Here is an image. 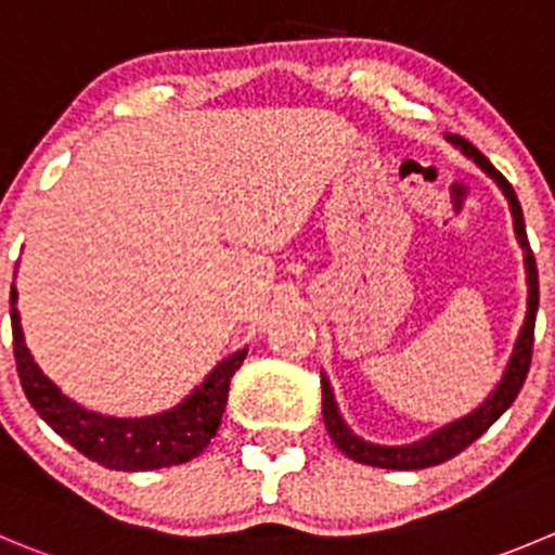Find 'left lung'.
Returning <instances> with one entry per match:
<instances>
[{"mask_svg": "<svg viewBox=\"0 0 555 555\" xmlns=\"http://www.w3.org/2000/svg\"><path fill=\"white\" fill-rule=\"evenodd\" d=\"M447 141L452 146L463 152L468 160L477 163L490 179L501 188L506 204H509L512 212V229H515V240H518L520 250H524V267H526V286H529V299H526V319L524 326L518 332V340L512 346L509 362H506L504 373H501V382L495 384L493 392L485 398V403H479L472 414L461 416V420L450 422V425L433 430L430 436L420 441H411V444L403 447H387V444H373V441H365L362 436L351 430L346 425V420L340 416V409H337L335 392H332V384L326 378V373H321V411H324V425L330 430V439L335 441L337 450L343 455H348L351 461L365 463V466H378V468H395V472H416V468L427 466H439V463L450 461L457 452L466 450L468 444L482 436L501 414L512 405V400L518 398L520 387L526 382V373H529L531 365V346H534V321H537V305H540V286H537V261L534 253L529 247V236H526V223H524V209H520L518 195L512 190V184L501 177L493 168V163L477 150V146L468 144L461 135L447 133Z\"/></svg>", "mask_w": 555, "mask_h": 555, "instance_id": "left-lung-1", "label": "left lung"}]
</instances>
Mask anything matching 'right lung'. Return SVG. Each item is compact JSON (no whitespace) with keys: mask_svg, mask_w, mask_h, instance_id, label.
<instances>
[{"mask_svg":"<svg viewBox=\"0 0 555 555\" xmlns=\"http://www.w3.org/2000/svg\"><path fill=\"white\" fill-rule=\"evenodd\" d=\"M18 292H10V321H13V351L18 365L21 387L31 409L43 416L67 444L76 447L89 461L114 472H152L188 463L202 455L223 420L225 400L234 373L247 357L240 348L212 367L182 403L152 416H105L89 411L62 395V389L37 367L21 330L15 308Z\"/></svg>","mask_w":555,"mask_h":555,"instance_id":"1","label":"right lung"}]
</instances>
